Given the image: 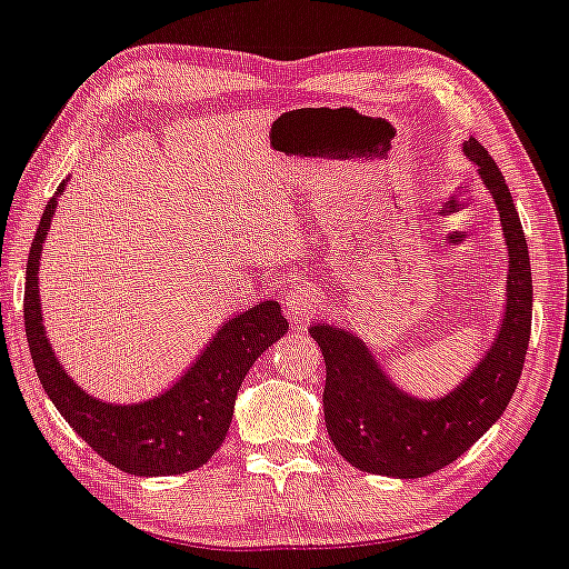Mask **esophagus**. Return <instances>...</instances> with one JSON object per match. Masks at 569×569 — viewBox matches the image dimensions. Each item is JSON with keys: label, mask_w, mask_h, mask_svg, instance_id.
Segmentation results:
<instances>
[{"label": "esophagus", "mask_w": 569, "mask_h": 569, "mask_svg": "<svg viewBox=\"0 0 569 569\" xmlns=\"http://www.w3.org/2000/svg\"><path fill=\"white\" fill-rule=\"evenodd\" d=\"M320 309H322V297L320 291L312 289V286H293L283 299V312L293 326H301V322L312 320Z\"/></svg>", "instance_id": "obj_1"}]
</instances>
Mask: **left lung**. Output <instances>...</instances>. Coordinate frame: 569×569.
Here are the masks:
<instances>
[{"mask_svg": "<svg viewBox=\"0 0 569 569\" xmlns=\"http://www.w3.org/2000/svg\"><path fill=\"white\" fill-rule=\"evenodd\" d=\"M486 189L499 207L509 276L507 309L493 347L449 397L426 401L399 391L368 347L328 322L309 328L326 359V428L333 446L357 470L391 478H426L451 465L505 415L520 380L533 318V278L520 214L505 176L478 139L465 141Z\"/></svg>", "mask_w": 569, "mask_h": 569, "instance_id": "1", "label": "left lung"}]
</instances>
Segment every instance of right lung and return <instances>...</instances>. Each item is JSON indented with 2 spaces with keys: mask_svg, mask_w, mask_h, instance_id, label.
Here are the masks:
<instances>
[{
  "mask_svg": "<svg viewBox=\"0 0 569 569\" xmlns=\"http://www.w3.org/2000/svg\"><path fill=\"white\" fill-rule=\"evenodd\" d=\"M64 183L57 189L62 193ZM57 193L47 201L26 264L23 318L28 349L47 397L70 428L118 470L131 476H181L210 459L231 428L236 393L254 359L289 330L278 301H260L222 326L186 376L141 405H107L89 397L57 362L39 305L41 243Z\"/></svg>",
  "mask_w": 569,
  "mask_h": 569,
  "instance_id": "1",
  "label": "right lung"
}]
</instances>
